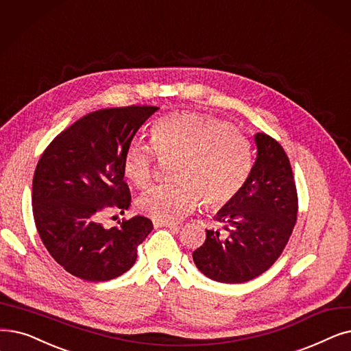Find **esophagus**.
<instances>
[{"label":"esophagus","mask_w":351,"mask_h":351,"mask_svg":"<svg viewBox=\"0 0 351 351\" xmlns=\"http://www.w3.org/2000/svg\"><path fill=\"white\" fill-rule=\"evenodd\" d=\"M154 225H155V228H162V226L172 228V226H178V222H173V221H160V219H154Z\"/></svg>","instance_id":"34e87169"}]
</instances>
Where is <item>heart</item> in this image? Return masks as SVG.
<instances>
[{
    "instance_id": "obj_1",
    "label": "heart",
    "mask_w": 351,
    "mask_h": 351,
    "mask_svg": "<svg viewBox=\"0 0 351 351\" xmlns=\"http://www.w3.org/2000/svg\"><path fill=\"white\" fill-rule=\"evenodd\" d=\"M150 146L132 143L121 167L132 184L146 188L155 178L158 159L172 160L169 175L175 180L154 186L138 199V209L154 219L185 217L199 199L209 209H219L241 192L251 173L250 141L212 116H163L150 129Z\"/></svg>"
}]
</instances>
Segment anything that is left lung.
Returning a JSON list of instances; mask_svg holds the SVG:
<instances>
[{"label": "left lung", "mask_w": 351, "mask_h": 351, "mask_svg": "<svg viewBox=\"0 0 351 351\" xmlns=\"http://www.w3.org/2000/svg\"><path fill=\"white\" fill-rule=\"evenodd\" d=\"M258 147L245 186L215 217L223 231L206 230L193 251L204 276L226 284L256 278L276 263L293 234L298 196L291 165L282 146L265 133L255 134Z\"/></svg>", "instance_id": "obj_1"}]
</instances>
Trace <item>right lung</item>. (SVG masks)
Instances as JSON below:
<instances>
[{"mask_svg": "<svg viewBox=\"0 0 351 351\" xmlns=\"http://www.w3.org/2000/svg\"><path fill=\"white\" fill-rule=\"evenodd\" d=\"M156 106L91 112L45 147L33 178V215L38 235L56 263L71 276L109 281L132 268L138 247L154 228L149 218L100 223L103 212L129 208L125 150Z\"/></svg>", "mask_w": 351, "mask_h": 351, "instance_id": "add662e5", "label": "right lung"}]
</instances>
